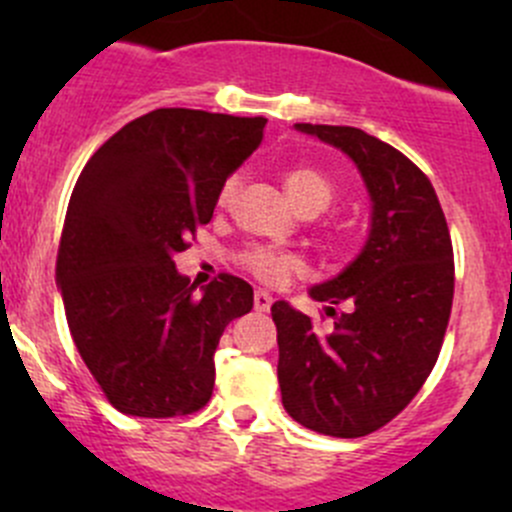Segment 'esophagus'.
Wrapping results in <instances>:
<instances>
[{"instance_id": "1", "label": "esophagus", "mask_w": 512, "mask_h": 512, "mask_svg": "<svg viewBox=\"0 0 512 512\" xmlns=\"http://www.w3.org/2000/svg\"><path fill=\"white\" fill-rule=\"evenodd\" d=\"M272 307V294L265 289H257L255 292V309L257 312H267Z\"/></svg>"}]
</instances>
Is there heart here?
I'll return each mask as SVG.
<instances>
[{
    "label": "heart",
    "mask_w": 512,
    "mask_h": 512,
    "mask_svg": "<svg viewBox=\"0 0 512 512\" xmlns=\"http://www.w3.org/2000/svg\"><path fill=\"white\" fill-rule=\"evenodd\" d=\"M282 188H285V195L289 203L304 213V210H312V213H322L332 205L334 188L332 178L322 170L312 168V165H294V168H287L282 173ZM235 190V180L225 185L223 190V203H227ZM245 265L255 272L257 277L267 282H282L285 277L292 275V272L299 270L297 257L287 255V252L270 250V247H255V250L245 252Z\"/></svg>",
    "instance_id": "1"
}]
</instances>
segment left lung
<instances>
[{"instance_id":"obj_1","label":"left lung","mask_w":512,"mask_h":512,"mask_svg":"<svg viewBox=\"0 0 512 512\" xmlns=\"http://www.w3.org/2000/svg\"><path fill=\"white\" fill-rule=\"evenodd\" d=\"M339 148L371 200L369 235L337 277L309 287L327 302L329 334L280 299L277 379L282 406L304 428L359 438L389 423L418 394L441 352L453 302V247L431 180L389 143L352 126L294 123ZM332 303H347L337 315Z\"/></svg>"}]
</instances>
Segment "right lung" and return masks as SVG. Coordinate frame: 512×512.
<instances>
[{
    "instance_id": "right-lung-1",
    "label": "right lung",
    "mask_w": 512,
    "mask_h": 512,
    "mask_svg": "<svg viewBox=\"0 0 512 512\" xmlns=\"http://www.w3.org/2000/svg\"><path fill=\"white\" fill-rule=\"evenodd\" d=\"M265 123L156 108L108 138L76 180L56 287L81 359L121 414L185 416L213 396L215 349L252 309V287L220 275L195 294L173 255L210 223Z\"/></svg>"
}]
</instances>
